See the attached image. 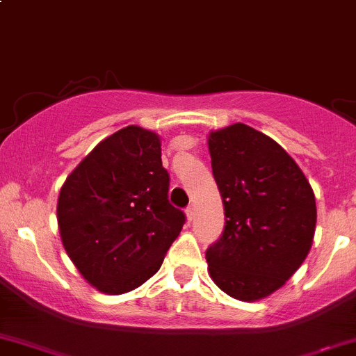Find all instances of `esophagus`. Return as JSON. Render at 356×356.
Returning <instances> with one entry per match:
<instances>
[{
	"label": "esophagus",
	"mask_w": 356,
	"mask_h": 356,
	"mask_svg": "<svg viewBox=\"0 0 356 356\" xmlns=\"http://www.w3.org/2000/svg\"><path fill=\"white\" fill-rule=\"evenodd\" d=\"M186 217H188V220L195 219V207L189 205L188 209H186Z\"/></svg>",
	"instance_id": "obj_1"
}]
</instances>
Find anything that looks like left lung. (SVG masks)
I'll list each match as a JSON object with an SVG mask.
<instances>
[{"instance_id": "1", "label": "left lung", "mask_w": 356, "mask_h": 356, "mask_svg": "<svg viewBox=\"0 0 356 356\" xmlns=\"http://www.w3.org/2000/svg\"><path fill=\"white\" fill-rule=\"evenodd\" d=\"M209 151L226 216L207 248L210 278L231 298L254 302L285 285L308 255L315 193L280 144L243 123L210 132Z\"/></svg>"}]
</instances>
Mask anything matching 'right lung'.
I'll use <instances>...</instances> for the list:
<instances>
[{
	"instance_id": "1",
	"label": "right lung",
	"mask_w": 356,
	"mask_h": 356,
	"mask_svg": "<svg viewBox=\"0 0 356 356\" xmlns=\"http://www.w3.org/2000/svg\"><path fill=\"white\" fill-rule=\"evenodd\" d=\"M160 136L130 125L106 137L60 188L62 245L81 277L104 294L140 287L163 262L186 216L168 203Z\"/></svg>"
}]
</instances>
